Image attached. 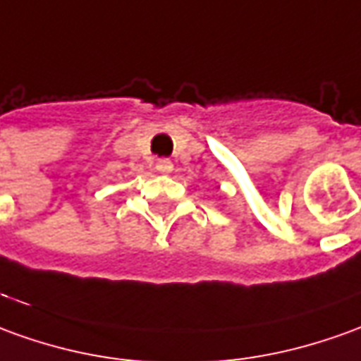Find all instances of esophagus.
Here are the masks:
<instances>
[{"label":"esophagus","instance_id":"34e87169","mask_svg":"<svg viewBox=\"0 0 361 361\" xmlns=\"http://www.w3.org/2000/svg\"><path fill=\"white\" fill-rule=\"evenodd\" d=\"M157 171H159V173H171V171H173L171 159H159V161H157Z\"/></svg>","mask_w":361,"mask_h":361}]
</instances>
